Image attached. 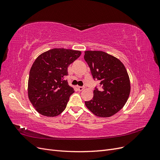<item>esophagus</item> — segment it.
Instances as JSON below:
<instances>
[{
  "label": "esophagus",
  "instance_id": "1",
  "mask_svg": "<svg viewBox=\"0 0 160 160\" xmlns=\"http://www.w3.org/2000/svg\"><path fill=\"white\" fill-rule=\"evenodd\" d=\"M84 89H85L84 86H78V87H77V89H78V91H83Z\"/></svg>",
  "mask_w": 160,
  "mask_h": 160
}]
</instances>
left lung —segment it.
Wrapping results in <instances>:
<instances>
[{
  "mask_svg": "<svg viewBox=\"0 0 160 160\" xmlns=\"http://www.w3.org/2000/svg\"><path fill=\"white\" fill-rule=\"evenodd\" d=\"M84 59L88 64L93 80L99 82L93 91V98L85 101L92 113L107 118L118 113L127 102L130 82L126 69L118 59L103 51H87Z\"/></svg>",
  "mask_w": 160,
  "mask_h": 160,
  "instance_id": "8db88e82",
  "label": "left lung"
}]
</instances>
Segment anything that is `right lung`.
Masks as SVG:
<instances>
[{"mask_svg":"<svg viewBox=\"0 0 160 160\" xmlns=\"http://www.w3.org/2000/svg\"><path fill=\"white\" fill-rule=\"evenodd\" d=\"M81 52L66 49H52L38 56L31 67L28 82V95L40 114L54 117L67 107L73 88L65 77L67 68Z\"/></svg>","mask_w":160,"mask_h":160,"instance_id":"add662e5","label":"right lung"}]
</instances>
